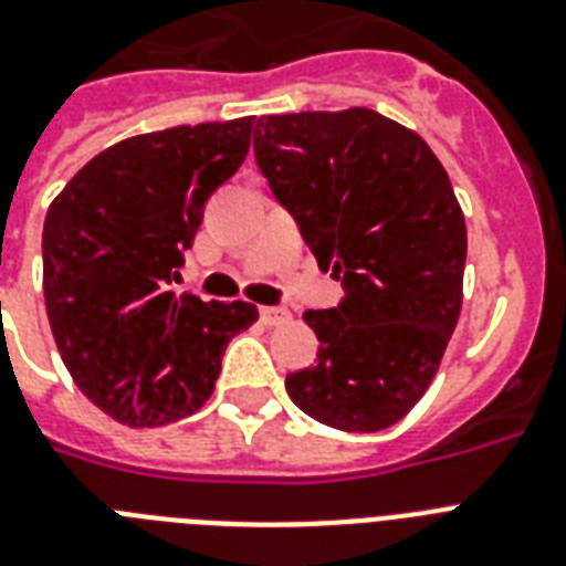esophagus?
<instances>
[{"label":"esophagus","mask_w":566,"mask_h":566,"mask_svg":"<svg viewBox=\"0 0 566 566\" xmlns=\"http://www.w3.org/2000/svg\"><path fill=\"white\" fill-rule=\"evenodd\" d=\"M261 319H264L266 326H284V323H291V311L264 305V308H261Z\"/></svg>","instance_id":"1"}]
</instances>
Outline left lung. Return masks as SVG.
Segmentation results:
<instances>
[{"label":"left lung","mask_w":566,"mask_h":566,"mask_svg":"<svg viewBox=\"0 0 566 566\" xmlns=\"http://www.w3.org/2000/svg\"><path fill=\"white\" fill-rule=\"evenodd\" d=\"M255 158L323 270L337 308L305 311L317 364L284 387L340 431H381L429 390L464 300L467 226L443 164L370 108L270 114Z\"/></svg>","instance_id":"left-lung-1"}]
</instances>
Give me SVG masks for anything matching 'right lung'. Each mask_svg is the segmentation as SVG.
I'll return each mask as SVG.
<instances>
[{
  "label": "right lung",
  "mask_w": 566,
  "mask_h": 566,
  "mask_svg": "<svg viewBox=\"0 0 566 566\" xmlns=\"http://www.w3.org/2000/svg\"><path fill=\"white\" fill-rule=\"evenodd\" d=\"M255 117L172 126L108 146L52 199L43 300L73 381L111 420L167 426L213 394L252 302L170 291L208 196L240 170Z\"/></svg>",
  "instance_id": "1"
}]
</instances>
